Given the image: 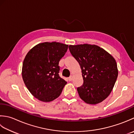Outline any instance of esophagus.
Instances as JSON below:
<instances>
[{"mask_svg": "<svg viewBox=\"0 0 134 134\" xmlns=\"http://www.w3.org/2000/svg\"><path fill=\"white\" fill-rule=\"evenodd\" d=\"M72 79H73V76H70V77L68 78V80H69V81H71L72 80Z\"/></svg>", "mask_w": 134, "mask_h": 134, "instance_id": "obj_1", "label": "esophagus"}]
</instances>
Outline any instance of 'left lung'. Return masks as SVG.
Instances as JSON below:
<instances>
[{"label":"left lung","mask_w":134,"mask_h":134,"mask_svg":"<svg viewBox=\"0 0 134 134\" xmlns=\"http://www.w3.org/2000/svg\"><path fill=\"white\" fill-rule=\"evenodd\" d=\"M69 49L82 72L83 84L77 88L79 97L89 104L101 102L110 94L117 80L115 59L96 45H70Z\"/></svg>","instance_id":"obj_1"}]
</instances>
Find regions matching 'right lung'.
<instances>
[{"label":"right lung","mask_w":134,"mask_h":134,"mask_svg":"<svg viewBox=\"0 0 134 134\" xmlns=\"http://www.w3.org/2000/svg\"><path fill=\"white\" fill-rule=\"evenodd\" d=\"M68 45L45 42L35 46L24 60L22 76L27 88L43 102L58 98L67 83L59 75V62L66 53Z\"/></svg>","instance_id":"add662e5"}]
</instances>
